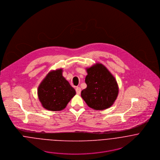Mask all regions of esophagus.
I'll return each mask as SVG.
<instances>
[{"mask_svg": "<svg viewBox=\"0 0 160 160\" xmlns=\"http://www.w3.org/2000/svg\"><path fill=\"white\" fill-rule=\"evenodd\" d=\"M76 93L79 95V94H80V93H81V89L79 87H78V88H76Z\"/></svg>", "mask_w": 160, "mask_h": 160, "instance_id": "1", "label": "esophagus"}]
</instances>
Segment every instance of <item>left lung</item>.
I'll return each instance as SVG.
<instances>
[{"instance_id": "1", "label": "left lung", "mask_w": 160, "mask_h": 160, "mask_svg": "<svg viewBox=\"0 0 160 160\" xmlns=\"http://www.w3.org/2000/svg\"><path fill=\"white\" fill-rule=\"evenodd\" d=\"M86 71L87 88L81 91L82 98L93 110L108 108L114 103L119 92L114 76L101 63H96Z\"/></svg>"}]
</instances>
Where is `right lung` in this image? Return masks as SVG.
<instances>
[{"instance_id":"add662e5","label":"right lung","mask_w":160,"mask_h":160,"mask_svg":"<svg viewBox=\"0 0 160 160\" xmlns=\"http://www.w3.org/2000/svg\"><path fill=\"white\" fill-rule=\"evenodd\" d=\"M62 69L51 71L38 87V95L42 107L50 111L63 110L76 95L74 89L62 75Z\"/></svg>"}]
</instances>
